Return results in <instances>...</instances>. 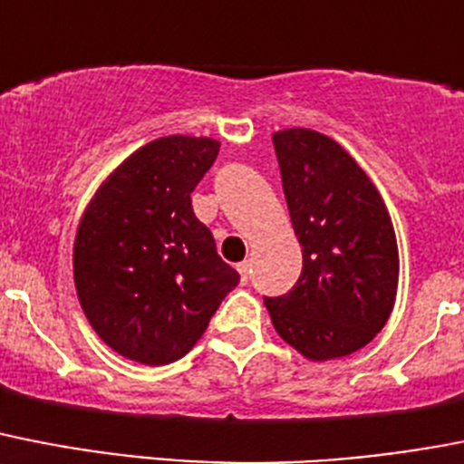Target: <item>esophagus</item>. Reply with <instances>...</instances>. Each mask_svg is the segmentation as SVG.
I'll use <instances>...</instances> for the list:
<instances>
[{
    "label": "esophagus",
    "instance_id": "34e87169",
    "mask_svg": "<svg viewBox=\"0 0 464 464\" xmlns=\"http://www.w3.org/2000/svg\"><path fill=\"white\" fill-rule=\"evenodd\" d=\"M237 270H239L241 281H248V275H251V263H248V260H244V263L237 265Z\"/></svg>",
    "mask_w": 464,
    "mask_h": 464
}]
</instances>
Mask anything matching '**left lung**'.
I'll use <instances>...</instances> for the list:
<instances>
[{
    "mask_svg": "<svg viewBox=\"0 0 464 464\" xmlns=\"http://www.w3.org/2000/svg\"><path fill=\"white\" fill-rule=\"evenodd\" d=\"M303 272L265 298L276 334L312 362L362 350L397 300L399 251L387 206L334 138L312 129L272 136Z\"/></svg>",
    "mask_w": 464,
    "mask_h": 464,
    "instance_id": "obj_1",
    "label": "left lung"
}]
</instances>
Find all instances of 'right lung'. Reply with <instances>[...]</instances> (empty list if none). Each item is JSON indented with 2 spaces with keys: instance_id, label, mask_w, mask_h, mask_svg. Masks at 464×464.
Returning a JSON list of instances; mask_svg holds the SVG:
<instances>
[{
  "instance_id": "right-lung-1",
  "label": "right lung",
  "mask_w": 464,
  "mask_h": 464,
  "mask_svg": "<svg viewBox=\"0 0 464 464\" xmlns=\"http://www.w3.org/2000/svg\"><path fill=\"white\" fill-rule=\"evenodd\" d=\"M220 142L166 136L119 164L74 237V286L101 340L130 362L188 354L239 275L197 220L192 197Z\"/></svg>"
}]
</instances>
